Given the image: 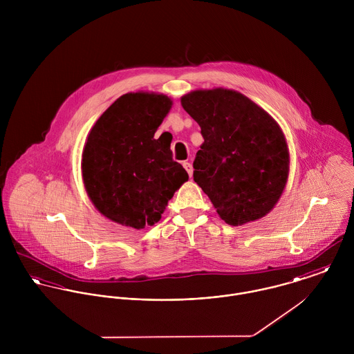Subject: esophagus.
Wrapping results in <instances>:
<instances>
[{
    "mask_svg": "<svg viewBox=\"0 0 354 354\" xmlns=\"http://www.w3.org/2000/svg\"><path fill=\"white\" fill-rule=\"evenodd\" d=\"M183 166H184V169L187 170L188 176H189V177H192V174H194V167H192V165H191L189 162H184V163H183Z\"/></svg>",
    "mask_w": 354,
    "mask_h": 354,
    "instance_id": "34e87169",
    "label": "esophagus"
}]
</instances>
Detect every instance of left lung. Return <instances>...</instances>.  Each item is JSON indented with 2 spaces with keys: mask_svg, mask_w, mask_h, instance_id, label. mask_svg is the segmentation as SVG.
I'll return each mask as SVG.
<instances>
[{
  "mask_svg": "<svg viewBox=\"0 0 354 354\" xmlns=\"http://www.w3.org/2000/svg\"><path fill=\"white\" fill-rule=\"evenodd\" d=\"M181 104L204 139L194 160V180L219 216L239 226L270 212L289 174V151L279 125L233 90H198L183 97Z\"/></svg>",
  "mask_w": 354,
  "mask_h": 354,
  "instance_id": "8db88e82",
  "label": "left lung"
}]
</instances>
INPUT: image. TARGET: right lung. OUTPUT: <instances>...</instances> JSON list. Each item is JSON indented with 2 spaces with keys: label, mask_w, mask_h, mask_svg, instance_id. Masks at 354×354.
Returning a JSON list of instances; mask_svg holds the SVG:
<instances>
[{
  "label": "right lung",
  "mask_w": 354,
  "mask_h": 354,
  "mask_svg": "<svg viewBox=\"0 0 354 354\" xmlns=\"http://www.w3.org/2000/svg\"><path fill=\"white\" fill-rule=\"evenodd\" d=\"M170 107L166 95L129 93L93 127L83 151V180L91 202L109 219L135 229L151 226L188 180L170 143L153 138Z\"/></svg>",
  "instance_id": "1"
}]
</instances>
